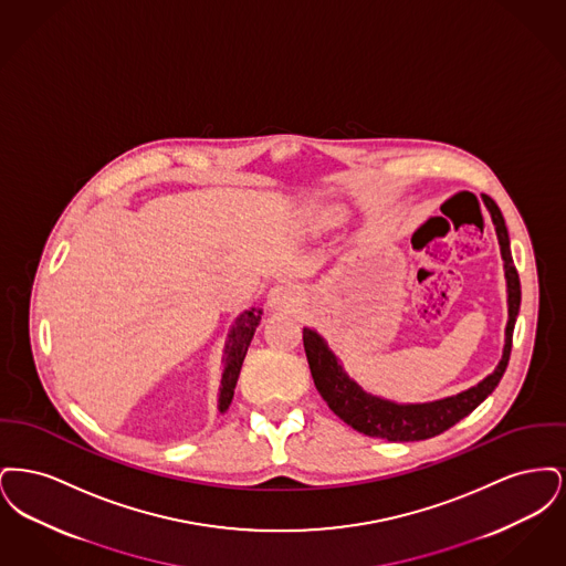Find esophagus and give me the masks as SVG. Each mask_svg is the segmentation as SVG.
Instances as JSON below:
<instances>
[{
	"label": "esophagus",
	"mask_w": 566,
	"mask_h": 566,
	"mask_svg": "<svg viewBox=\"0 0 566 566\" xmlns=\"http://www.w3.org/2000/svg\"><path fill=\"white\" fill-rule=\"evenodd\" d=\"M296 289L291 282H280L275 284L268 295V303L273 310H286L295 303Z\"/></svg>",
	"instance_id": "1"
}]
</instances>
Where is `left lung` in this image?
<instances>
[{
	"instance_id": "8db88e82",
	"label": "left lung",
	"mask_w": 566,
	"mask_h": 566,
	"mask_svg": "<svg viewBox=\"0 0 566 566\" xmlns=\"http://www.w3.org/2000/svg\"><path fill=\"white\" fill-rule=\"evenodd\" d=\"M484 201L492 216L496 238L501 243L507 291H510V323H507L505 350L494 374L485 377L484 381L460 392L457 397H448L432 403L397 405L392 401H384L379 397L367 395L356 381H352L350 377L342 371V367L337 365V358L326 348L323 337L316 331L303 328V346H305L314 384L326 405L333 409V413L339 416L354 431L363 432L367 437H379L386 441L431 439L434 434H441L450 427H454L464 416H469L499 386L510 363L513 326H515V316L520 312L522 293H520L517 270L513 265L512 252H510V235H507L505 218L490 197H484Z\"/></svg>"
}]
</instances>
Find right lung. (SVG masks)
<instances>
[{"instance_id": "1", "label": "right lung", "mask_w": 566, "mask_h": 566, "mask_svg": "<svg viewBox=\"0 0 566 566\" xmlns=\"http://www.w3.org/2000/svg\"><path fill=\"white\" fill-rule=\"evenodd\" d=\"M261 314H263L261 310L250 307V310L240 314V318L235 321L233 328H231L229 344L224 348V374H222V388H220V399H218L220 411H224L231 405L243 358H245V352H248V346L252 342L254 328L259 326Z\"/></svg>"}]
</instances>
